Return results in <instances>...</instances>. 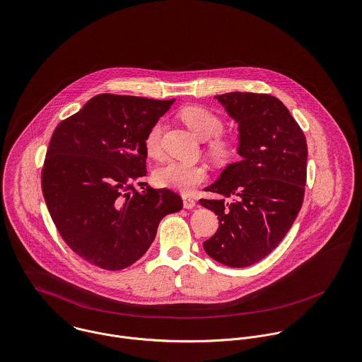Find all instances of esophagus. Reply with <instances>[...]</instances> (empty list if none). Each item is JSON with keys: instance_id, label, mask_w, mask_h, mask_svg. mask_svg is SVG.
<instances>
[{"instance_id": "esophagus-1", "label": "esophagus", "mask_w": 362, "mask_h": 362, "mask_svg": "<svg viewBox=\"0 0 362 362\" xmlns=\"http://www.w3.org/2000/svg\"><path fill=\"white\" fill-rule=\"evenodd\" d=\"M182 199H183V207H185V209L190 210V209H193V207L196 206V200H194L193 197H190V196H187V194H183Z\"/></svg>"}]
</instances>
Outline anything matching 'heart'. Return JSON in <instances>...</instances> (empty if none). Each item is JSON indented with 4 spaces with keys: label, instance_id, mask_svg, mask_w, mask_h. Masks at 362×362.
Wrapping results in <instances>:
<instances>
[{
    "label": "heart",
    "instance_id": "1",
    "mask_svg": "<svg viewBox=\"0 0 362 362\" xmlns=\"http://www.w3.org/2000/svg\"><path fill=\"white\" fill-rule=\"evenodd\" d=\"M182 120L203 140H207V152L216 160L226 162L235 153V144L230 139L221 136L223 127L221 117L203 106H189L180 110ZM163 126L156 122L145 136V151L151 156L160 153V137ZM155 179L158 185L190 193L207 179V169L200 163H190L182 160H168L162 163L156 172Z\"/></svg>",
    "mask_w": 362,
    "mask_h": 362
}]
</instances>
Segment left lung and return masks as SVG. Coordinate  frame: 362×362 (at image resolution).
Listing matches in <instances>:
<instances>
[{
    "instance_id": "obj_1",
    "label": "left lung",
    "mask_w": 362,
    "mask_h": 362,
    "mask_svg": "<svg viewBox=\"0 0 362 362\" xmlns=\"http://www.w3.org/2000/svg\"><path fill=\"white\" fill-rule=\"evenodd\" d=\"M239 126V162L230 163L202 199L218 216L217 232L203 246L228 267H247L270 255L287 235L305 196L308 145L284 103L267 93L229 92L216 96Z\"/></svg>"
}]
</instances>
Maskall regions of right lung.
Wrapping results in <instances>:
<instances>
[{
  "mask_svg": "<svg viewBox=\"0 0 362 362\" xmlns=\"http://www.w3.org/2000/svg\"><path fill=\"white\" fill-rule=\"evenodd\" d=\"M173 102L100 93L53 132L43 197L63 240L96 267L117 272L136 263L159 221L183 207L177 193L143 182L145 136Z\"/></svg>",
  "mask_w": 362,
  "mask_h": 362,
  "instance_id": "1",
  "label": "right lung"
}]
</instances>
